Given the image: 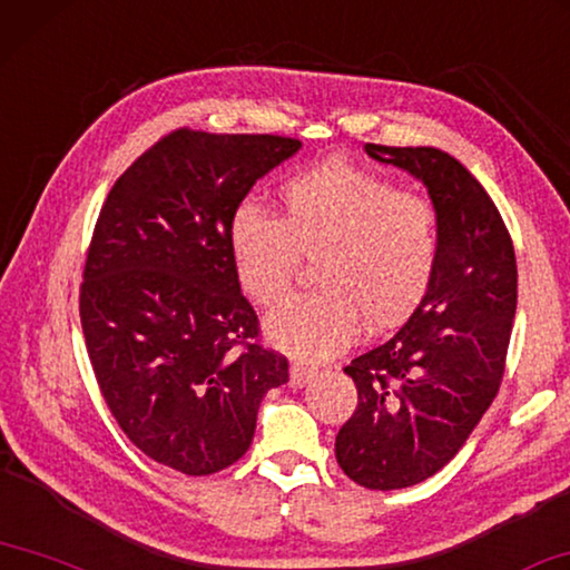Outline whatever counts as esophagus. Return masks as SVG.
<instances>
[{
    "instance_id": "34e87169",
    "label": "esophagus",
    "mask_w": 570,
    "mask_h": 570,
    "mask_svg": "<svg viewBox=\"0 0 570 570\" xmlns=\"http://www.w3.org/2000/svg\"><path fill=\"white\" fill-rule=\"evenodd\" d=\"M314 375H317V373H314V370L309 365H304V363H292V370H288V377H292L294 387H304Z\"/></svg>"
}]
</instances>
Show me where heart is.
Segmentation results:
<instances>
[{
	"mask_svg": "<svg viewBox=\"0 0 570 570\" xmlns=\"http://www.w3.org/2000/svg\"><path fill=\"white\" fill-rule=\"evenodd\" d=\"M439 253L433 200L342 161L286 179L282 218L243 205L230 223L236 276L261 306L284 299L302 258L317 261L320 292L286 302L266 322L271 342L302 360L347 347L360 322L370 332L403 324L429 294Z\"/></svg>",
	"mask_w": 570,
	"mask_h": 570,
	"instance_id": "1",
	"label": "heart"
}]
</instances>
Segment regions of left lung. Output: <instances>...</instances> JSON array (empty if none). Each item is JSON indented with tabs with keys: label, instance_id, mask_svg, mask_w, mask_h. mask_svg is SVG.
I'll return each instance as SVG.
<instances>
[{
	"label": "left lung",
	"instance_id": "obj_1",
	"mask_svg": "<svg viewBox=\"0 0 570 570\" xmlns=\"http://www.w3.org/2000/svg\"><path fill=\"white\" fill-rule=\"evenodd\" d=\"M429 187L441 215L439 266L411 320L352 360L357 405L334 441L352 482L403 490L429 480L464 446L502 385L518 261L508 225L462 161L433 147L365 144Z\"/></svg>",
	"mask_w": 570,
	"mask_h": 570
}]
</instances>
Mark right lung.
I'll list each match as a JSON object with an SVG mask.
<instances>
[{
    "mask_svg": "<svg viewBox=\"0 0 570 570\" xmlns=\"http://www.w3.org/2000/svg\"><path fill=\"white\" fill-rule=\"evenodd\" d=\"M299 147L185 126L144 151L98 213L80 284L90 365L131 444L183 474L238 462L264 395L288 381L240 294L230 223L256 179Z\"/></svg>",
    "mask_w": 570,
    "mask_h": 570,
    "instance_id": "add662e5",
    "label": "right lung"
}]
</instances>
